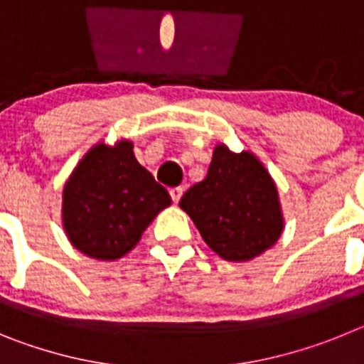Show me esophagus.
<instances>
[{
    "instance_id": "esophagus-1",
    "label": "esophagus",
    "mask_w": 364,
    "mask_h": 364,
    "mask_svg": "<svg viewBox=\"0 0 364 364\" xmlns=\"http://www.w3.org/2000/svg\"><path fill=\"white\" fill-rule=\"evenodd\" d=\"M182 193H184V189L180 188V186H178V188H171V189H169V195H171V198H173V202H175V204L180 200V197H182Z\"/></svg>"
}]
</instances>
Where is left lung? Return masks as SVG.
<instances>
[{
    "instance_id": "obj_1",
    "label": "left lung",
    "mask_w": 364,
    "mask_h": 364,
    "mask_svg": "<svg viewBox=\"0 0 364 364\" xmlns=\"http://www.w3.org/2000/svg\"><path fill=\"white\" fill-rule=\"evenodd\" d=\"M208 246L231 262H246L277 242L284 215L275 180L252 151L213 149L208 175L180 198Z\"/></svg>"
}]
</instances>
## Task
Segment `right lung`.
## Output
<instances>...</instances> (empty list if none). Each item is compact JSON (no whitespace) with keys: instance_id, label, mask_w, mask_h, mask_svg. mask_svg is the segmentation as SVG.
<instances>
[{"instance_id":"add662e5","label":"right lung","mask_w":364,"mask_h":364,"mask_svg":"<svg viewBox=\"0 0 364 364\" xmlns=\"http://www.w3.org/2000/svg\"><path fill=\"white\" fill-rule=\"evenodd\" d=\"M171 197L134 156L133 142L104 140L76 164L62 193V224L78 252L98 260L129 253Z\"/></svg>"}]
</instances>
